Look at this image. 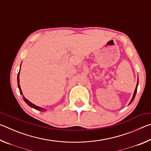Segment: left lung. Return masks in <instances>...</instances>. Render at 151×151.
Listing matches in <instances>:
<instances>
[{
  "mask_svg": "<svg viewBox=\"0 0 151 151\" xmlns=\"http://www.w3.org/2000/svg\"><path fill=\"white\" fill-rule=\"evenodd\" d=\"M138 85H139V78H138V82H137V86H136V88H135V91L134 92V94H133V96H132V100L131 101V103H130V104H131L132 101H133L134 97H135V95H136V93H137V87H138Z\"/></svg>",
  "mask_w": 151,
  "mask_h": 151,
  "instance_id": "8db88e82",
  "label": "left lung"
}]
</instances>
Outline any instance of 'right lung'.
<instances>
[{
    "label": "right lung",
    "instance_id": "right-lung-1",
    "mask_svg": "<svg viewBox=\"0 0 151 151\" xmlns=\"http://www.w3.org/2000/svg\"><path fill=\"white\" fill-rule=\"evenodd\" d=\"M19 73H20V71L19 72V73H18V76H17L18 86H19V91H20V93L21 94H22V91H21V89H20V84H19ZM23 99H24V101L25 102H26V103L28 104V105H29L30 107H32V108L35 109H36V110H38V111H46V110H45V109L41 108V107H39V106H36V105H35L34 104L31 103H30V102H29V101H28L27 99L26 98H25V97H24V96H23Z\"/></svg>",
    "mask_w": 151,
    "mask_h": 151
}]
</instances>
